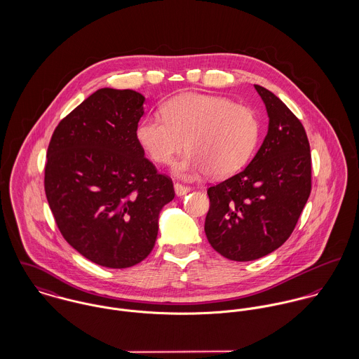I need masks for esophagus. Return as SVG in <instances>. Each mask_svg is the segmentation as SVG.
Returning a JSON list of instances; mask_svg holds the SVG:
<instances>
[{"label": "esophagus", "mask_w": 359, "mask_h": 359, "mask_svg": "<svg viewBox=\"0 0 359 359\" xmlns=\"http://www.w3.org/2000/svg\"><path fill=\"white\" fill-rule=\"evenodd\" d=\"M174 191H175V195L177 196H184V195H187L188 192H191L192 189L189 188V187H185V185H182V184H174Z\"/></svg>", "instance_id": "34e87169"}]
</instances>
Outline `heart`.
Here are the masks:
<instances>
[{"mask_svg": "<svg viewBox=\"0 0 359 359\" xmlns=\"http://www.w3.org/2000/svg\"><path fill=\"white\" fill-rule=\"evenodd\" d=\"M161 116L144 118L137 137L158 164L171 163L187 142L189 154L174 165L180 177L195 178L205 172L228 177L241 170L256 149V113L228 98L182 94L163 104Z\"/></svg>", "mask_w": 359, "mask_h": 359, "instance_id": "1", "label": "heart"}]
</instances>
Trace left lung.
Wrapping results in <instances>:
<instances>
[{
    "label": "left lung",
    "instance_id": "left-lung-1",
    "mask_svg": "<svg viewBox=\"0 0 359 359\" xmlns=\"http://www.w3.org/2000/svg\"><path fill=\"white\" fill-rule=\"evenodd\" d=\"M255 88L269 117L265 140L245 170L207 189V241L232 261H252L280 248L311 194V152L302 121L271 91Z\"/></svg>",
    "mask_w": 359,
    "mask_h": 359
}]
</instances>
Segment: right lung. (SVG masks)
Listing matches in <instances>:
<instances>
[{
  "label": "right lung",
  "instance_id": "add662e5",
  "mask_svg": "<svg viewBox=\"0 0 359 359\" xmlns=\"http://www.w3.org/2000/svg\"><path fill=\"white\" fill-rule=\"evenodd\" d=\"M145 98L101 88L60 120L47 152L44 188L65 241L106 268H128L149 256L158 214L174 199L138 141Z\"/></svg>",
  "mask_w": 359,
  "mask_h": 359
}]
</instances>
